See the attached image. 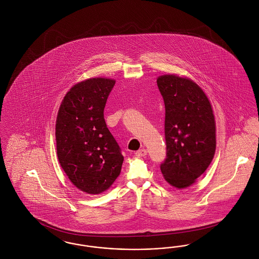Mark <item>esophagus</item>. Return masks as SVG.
<instances>
[{"label": "esophagus", "instance_id": "34e87169", "mask_svg": "<svg viewBox=\"0 0 259 259\" xmlns=\"http://www.w3.org/2000/svg\"><path fill=\"white\" fill-rule=\"evenodd\" d=\"M148 153V150L146 148H142V149H139L138 151H136V156H139V157H142V156H146Z\"/></svg>", "mask_w": 259, "mask_h": 259}]
</instances>
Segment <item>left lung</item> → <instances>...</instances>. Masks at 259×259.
Segmentation results:
<instances>
[{"instance_id": "8db88e82", "label": "left lung", "mask_w": 259, "mask_h": 259, "mask_svg": "<svg viewBox=\"0 0 259 259\" xmlns=\"http://www.w3.org/2000/svg\"><path fill=\"white\" fill-rule=\"evenodd\" d=\"M165 105L166 158L160 169L170 185L185 188L207 170L215 151V122L209 99L195 82L175 74L157 78Z\"/></svg>"}]
</instances>
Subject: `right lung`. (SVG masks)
Returning a JSON list of instances; mask_svg holds the SVG:
<instances>
[{"instance_id": "add662e5", "label": "right lung", "mask_w": 259, "mask_h": 259, "mask_svg": "<svg viewBox=\"0 0 259 259\" xmlns=\"http://www.w3.org/2000/svg\"><path fill=\"white\" fill-rule=\"evenodd\" d=\"M113 79L90 78L70 89L59 108L55 136L64 172L81 191L99 194L119 176L123 155L104 118Z\"/></svg>"}]
</instances>
